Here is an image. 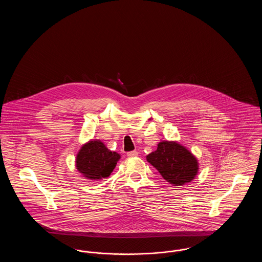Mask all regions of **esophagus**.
<instances>
[{
  "label": "esophagus",
  "mask_w": 262,
  "mask_h": 262,
  "mask_svg": "<svg viewBox=\"0 0 262 262\" xmlns=\"http://www.w3.org/2000/svg\"><path fill=\"white\" fill-rule=\"evenodd\" d=\"M126 155H127V157H137V155H138V152H137V150L129 151V152L126 153Z\"/></svg>",
  "instance_id": "obj_1"
}]
</instances>
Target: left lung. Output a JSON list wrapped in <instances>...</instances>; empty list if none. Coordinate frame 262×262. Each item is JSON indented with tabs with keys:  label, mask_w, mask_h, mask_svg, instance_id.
<instances>
[{
	"label": "left lung",
	"mask_w": 262,
	"mask_h": 262,
	"mask_svg": "<svg viewBox=\"0 0 262 262\" xmlns=\"http://www.w3.org/2000/svg\"><path fill=\"white\" fill-rule=\"evenodd\" d=\"M146 160L174 186L191 182L199 171L196 158L176 141L159 142L157 149L148 154Z\"/></svg>",
	"instance_id": "left-lung-1"
}]
</instances>
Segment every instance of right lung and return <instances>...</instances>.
Segmentation results:
<instances>
[{
  "instance_id": "obj_1",
  "label": "right lung",
  "mask_w": 262,
  "mask_h": 262,
  "mask_svg": "<svg viewBox=\"0 0 262 262\" xmlns=\"http://www.w3.org/2000/svg\"><path fill=\"white\" fill-rule=\"evenodd\" d=\"M121 158L120 154L108 149L100 140H90L77 153L76 169L89 180L109 177Z\"/></svg>"
}]
</instances>
